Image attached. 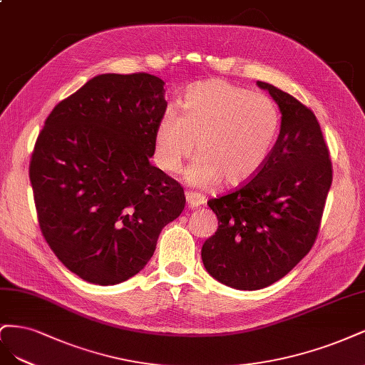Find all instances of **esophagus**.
<instances>
[{
	"label": "esophagus",
	"mask_w": 365,
	"mask_h": 365,
	"mask_svg": "<svg viewBox=\"0 0 365 365\" xmlns=\"http://www.w3.org/2000/svg\"><path fill=\"white\" fill-rule=\"evenodd\" d=\"M186 202L190 205V207H198L206 203V197L200 192L195 191H187L186 192Z\"/></svg>",
	"instance_id": "34e87169"
}]
</instances>
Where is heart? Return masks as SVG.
Instances as JSON below:
<instances>
[{
  "label": "heart",
  "instance_id": "1",
  "mask_svg": "<svg viewBox=\"0 0 365 365\" xmlns=\"http://www.w3.org/2000/svg\"><path fill=\"white\" fill-rule=\"evenodd\" d=\"M279 130L280 113L272 98L221 78L205 80L183 93L180 115L167 110L160 116L155 162L162 171L178 173L197 143L186 179L238 186L264 168Z\"/></svg>",
  "mask_w": 365,
  "mask_h": 365
}]
</instances>
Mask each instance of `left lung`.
I'll return each instance as SVG.
<instances>
[{
	"label": "left lung",
	"instance_id": "left-lung-1",
	"mask_svg": "<svg viewBox=\"0 0 365 365\" xmlns=\"http://www.w3.org/2000/svg\"><path fill=\"white\" fill-rule=\"evenodd\" d=\"M257 86L279 104V138L252 180L209 200L218 229L202 249L210 276L249 291L274 284L309 253L332 183V162L314 112L273 85Z\"/></svg>",
	"mask_w": 365,
	"mask_h": 365
}]
</instances>
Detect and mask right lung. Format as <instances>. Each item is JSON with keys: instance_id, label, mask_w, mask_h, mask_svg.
<instances>
[{"instance_id": "1", "label": "right lung", "mask_w": 365, "mask_h": 365, "mask_svg": "<svg viewBox=\"0 0 365 365\" xmlns=\"http://www.w3.org/2000/svg\"><path fill=\"white\" fill-rule=\"evenodd\" d=\"M163 85L147 73L93 77L56 104L34 143L29 174L41 232L91 284L139 273L185 209L182 185L148 160L167 110Z\"/></svg>"}]
</instances>
